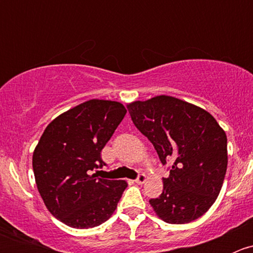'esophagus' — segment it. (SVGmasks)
<instances>
[{"instance_id":"1","label":"esophagus","mask_w":253,"mask_h":253,"mask_svg":"<svg viewBox=\"0 0 253 253\" xmlns=\"http://www.w3.org/2000/svg\"><path fill=\"white\" fill-rule=\"evenodd\" d=\"M145 180H147V176H145L144 174H138L137 178L134 180V182L138 183V185H141V183H144Z\"/></svg>"}]
</instances>
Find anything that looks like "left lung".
Here are the masks:
<instances>
[{"instance_id": "obj_1", "label": "left lung", "mask_w": 253, "mask_h": 253, "mask_svg": "<svg viewBox=\"0 0 253 253\" xmlns=\"http://www.w3.org/2000/svg\"><path fill=\"white\" fill-rule=\"evenodd\" d=\"M134 126L157 150L170 174L149 203L170 224L196 220L215 202L228 167L225 132L209 112L159 95L128 105Z\"/></svg>"}]
</instances>
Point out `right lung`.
I'll use <instances>...</instances> for the list:
<instances>
[{
    "instance_id": "obj_1",
    "label": "right lung",
    "mask_w": 253,
    "mask_h": 253,
    "mask_svg": "<svg viewBox=\"0 0 253 253\" xmlns=\"http://www.w3.org/2000/svg\"><path fill=\"white\" fill-rule=\"evenodd\" d=\"M127 110L110 100L85 101L56 117L33 154V170L45 206L76 229L108 220L127 183L90 175L105 163L100 154Z\"/></svg>"
}]
</instances>
